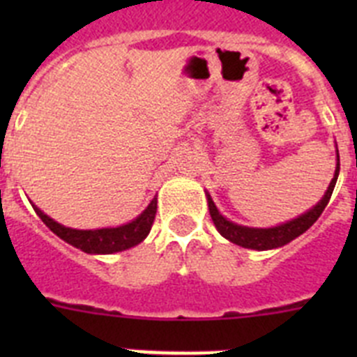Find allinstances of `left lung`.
<instances>
[{"mask_svg": "<svg viewBox=\"0 0 357 357\" xmlns=\"http://www.w3.org/2000/svg\"><path fill=\"white\" fill-rule=\"evenodd\" d=\"M340 175V155L338 148H336V169H334V176L331 181L329 188H327L326 195L321 197V200L318 202L317 206L311 207L307 213L301 214L298 218H293L289 222L280 223L277 227H268V229H255V227H245L238 225V223L230 222L223 216L218 207L214 206L213 198L209 193H206L207 204H209V214L213 218L214 227L218 229V232L223 236L225 239H229L230 243L239 245L243 248H252V250H272V248H279L288 245L289 241H293L295 238H298L301 234H304L309 227L317 222L320 214L324 213L326 206L329 204L331 195L334 191V185L338 181Z\"/></svg>", "mask_w": 357, "mask_h": 357, "instance_id": "left-lung-1", "label": "left lung"}]
</instances>
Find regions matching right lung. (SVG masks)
Wrapping results in <instances>:
<instances>
[{
    "label": "right lung",
    "instance_id": "right-lung-1",
    "mask_svg": "<svg viewBox=\"0 0 357 357\" xmlns=\"http://www.w3.org/2000/svg\"><path fill=\"white\" fill-rule=\"evenodd\" d=\"M31 207L36 209L37 216L46 223L53 234H56L66 243L73 245V247L80 248L85 254H116V252L127 250V248L139 245L148 234H150L151 223L155 220L157 213V198L148 204L146 209L134 218L132 222L125 223L119 227H105V229H93V230H80L71 229V227H64L59 222H55L48 214H44L37 206L31 204Z\"/></svg>",
    "mask_w": 357,
    "mask_h": 357
}]
</instances>
